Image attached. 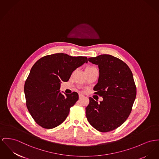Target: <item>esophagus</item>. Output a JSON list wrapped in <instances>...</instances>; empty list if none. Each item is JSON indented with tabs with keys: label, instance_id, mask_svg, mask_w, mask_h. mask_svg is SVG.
Segmentation results:
<instances>
[{
	"label": "esophagus",
	"instance_id": "obj_1",
	"mask_svg": "<svg viewBox=\"0 0 159 159\" xmlns=\"http://www.w3.org/2000/svg\"><path fill=\"white\" fill-rule=\"evenodd\" d=\"M83 96H84L83 95H81V94H79V98H80V99H81Z\"/></svg>",
	"mask_w": 159,
	"mask_h": 159
}]
</instances>
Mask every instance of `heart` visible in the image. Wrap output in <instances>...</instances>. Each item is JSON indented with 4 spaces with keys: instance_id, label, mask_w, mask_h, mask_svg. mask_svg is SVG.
<instances>
[{
    "instance_id": "heart-1",
    "label": "heart",
    "mask_w": 159,
    "mask_h": 159,
    "mask_svg": "<svg viewBox=\"0 0 159 159\" xmlns=\"http://www.w3.org/2000/svg\"><path fill=\"white\" fill-rule=\"evenodd\" d=\"M90 67H88V68H90Z\"/></svg>"
}]
</instances>
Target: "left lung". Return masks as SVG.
Wrapping results in <instances>:
<instances>
[{
  "label": "left lung",
  "instance_id": "left-lung-1",
  "mask_svg": "<svg viewBox=\"0 0 159 159\" xmlns=\"http://www.w3.org/2000/svg\"><path fill=\"white\" fill-rule=\"evenodd\" d=\"M98 65L99 75L93 90L102 96L98 103L92 98L85 108L90 124L101 132H108L120 127L129 116L136 96L133 75L126 63L110 55L89 58Z\"/></svg>",
  "mask_w": 159,
  "mask_h": 159
}]
</instances>
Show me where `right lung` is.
I'll return each instance as SVG.
<instances>
[{"mask_svg": "<svg viewBox=\"0 0 159 159\" xmlns=\"http://www.w3.org/2000/svg\"><path fill=\"white\" fill-rule=\"evenodd\" d=\"M85 63H88L86 57L59 53L44 56L34 64L24 92L28 110L38 125L51 129L65 120L79 96L75 92L64 95L60 84L69 81L75 70Z\"/></svg>", "mask_w": 159, "mask_h": 159, "instance_id": "right-lung-1", "label": "right lung"}]
</instances>
